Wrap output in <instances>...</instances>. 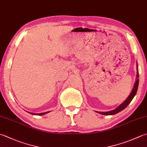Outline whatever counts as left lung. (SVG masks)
Returning a JSON list of instances; mask_svg holds the SVG:
<instances>
[{"label": "left lung", "instance_id": "8db88e82", "mask_svg": "<svg viewBox=\"0 0 147 147\" xmlns=\"http://www.w3.org/2000/svg\"><path fill=\"white\" fill-rule=\"evenodd\" d=\"M137 76H136V81L133 89H132L131 94H130L129 96L127 97V98L124 101L122 104H121L120 106H119L118 107L116 108L115 109L110 111H107V112H97L99 114L101 115H113L117 114V113L120 112L121 111L123 110L125 108L128 106V105L131 103V102L132 101V100L133 99L134 97V96L136 94L137 90H138V84H139V79H138V77H139V75H138V65H137Z\"/></svg>", "mask_w": 147, "mask_h": 147}]
</instances>
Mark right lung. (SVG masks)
<instances>
[{
	"label": "right lung",
	"instance_id": "right-lung-1",
	"mask_svg": "<svg viewBox=\"0 0 147 147\" xmlns=\"http://www.w3.org/2000/svg\"><path fill=\"white\" fill-rule=\"evenodd\" d=\"M50 111H48V112H45V113H38V114H36V113H30V114H32V115H39V116H41V115H45V114H47V113H49Z\"/></svg>",
	"mask_w": 147,
	"mask_h": 147
}]
</instances>
